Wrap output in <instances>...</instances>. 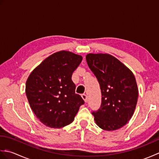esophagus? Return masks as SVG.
Instances as JSON below:
<instances>
[{
    "mask_svg": "<svg viewBox=\"0 0 159 159\" xmlns=\"http://www.w3.org/2000/svg\"><path fill=\"white\" fill-rule=\"evenodd\" d=\"M81 96H82V98L84 100V101H85V102H87V101H88V100H87V96L86 94H85V93L82 94Z\"/></svg>",
    "mask_w": 159,
    "mask_h": 159,
    "instance_id": "1",
    "label": "esophagus"
}]
</instances>
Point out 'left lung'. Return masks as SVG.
Returning a JSON list of instances; mask_svg holds the SVG:
<instances>
[{
	"label": "left lung",
	"mask_w": 159,
	"mask_h": 159,
	"mask_svg": "<svg viewBox=\"0 0 159 159\" xmlns=\"http://www.w3.org/2000/svg\"><path fill=\"white\" fill-rule=\"evenodd\" d=\"M90 70L97 78L102 93L100 109L92 112L96 124L107 131L117 130L133 116L138 95L132 71L109 54L86 55Z\"/></svg>",
	"instance_id": "left-lung-1"
}]
</instances>
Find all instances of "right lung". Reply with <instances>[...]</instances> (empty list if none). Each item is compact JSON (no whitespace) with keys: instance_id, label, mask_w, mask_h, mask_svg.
Masks as SVG:
<instances>
[{"instance_id":"add662e5","label":"right lung","mask_w":159,"mask_h":159,"mask_svg":"<svg viewBox=\"0 0 159 159\" xmlns=\"http://www.w3.org/2000/svg\"><path fill=\"white\" fill-rule=\"evenodd\" d=\"M82 59L80 55L61 50L47 57L30 74L26 95L33 113L45 126L60 128L71 124L84 104L72 80Z\"/></svg>"}]
</instances>
